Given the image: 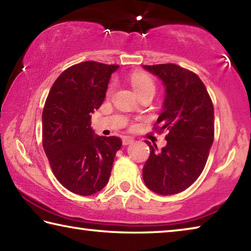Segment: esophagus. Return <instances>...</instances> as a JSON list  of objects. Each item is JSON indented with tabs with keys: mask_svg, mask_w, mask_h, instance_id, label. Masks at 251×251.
<instances>
[{
	"mask_svg": "<svg viewBox=\"0 0 251 251\" xmlns=\"http://www.w3.org/2000/svg\"><path fill=\"white\" fill-rule=\"evenodd\" d=\"M134 142V138L133 137H129V136H124L123 137V145H129Z\"/></svg>",
	"mask_w": 251,
	"mask_h": 251,
	"instance_id": "1",
	"label": "esophagus"
}]
</instances>
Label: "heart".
Segmentation results:
<instances>
[{
	"instance_id": "b5f03b06",
	"label": "heart",
	"mask_w": 251,
	"mask_h": 251,
	"mask_svg": "<svg viewBox=\"0 0 251 251\" xmlns=\"http://www.w3.org/2000/svg\"><path fill=\"white\" fill-rule=\"evenodd\" d=\"M130 84L135 92L138 94L145 91H152L155 93V83L150 75L144 73V72H135L130 75ZM112 87L109 88V92Z\"/></svg>"
}]
</instances>
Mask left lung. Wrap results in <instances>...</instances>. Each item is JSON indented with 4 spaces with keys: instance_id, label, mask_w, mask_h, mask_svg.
<instances>
[{
    "instance_id": "8db88e82",
    "label": "left lung",
    "mask_w": 251,
    "mask_h": 251,
    "mask_svg": "<svg viewBox=\"0 0 251 251\" xmlns=\"http://www.w3.org/2000/svg\"><path fill=\"white\" fill-rule=\"evenodd\" d=\"M143 67L164 84L166 94L157 124L160 131L168 130L167 145L161 151L146 141L151 154L143 179L156 194L181 193L205 168L214 142V106L206 86L193 72L176 64Z\"/></svg>"
}]
</instances>
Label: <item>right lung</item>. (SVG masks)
<instances>
[{
    "mask_svg": "<svg viewBox=\"0 0 251 251\" xmlns=\"http://www.w3.org/2000/svg\"><path fill=\"white\" fill-rule=\"evenodd\" d=\"M118 65L83 62L58 76L46 99L43 148L54 176L70 192L90 196L104 188L122 146L116 136L95 135L92 114L106 96Z\"/></svg>",
    "mask_w": 251,
    "mask_h": 251,
    "instance_id": "obj_1",
    "label": "right lung"
}]
</instances>
